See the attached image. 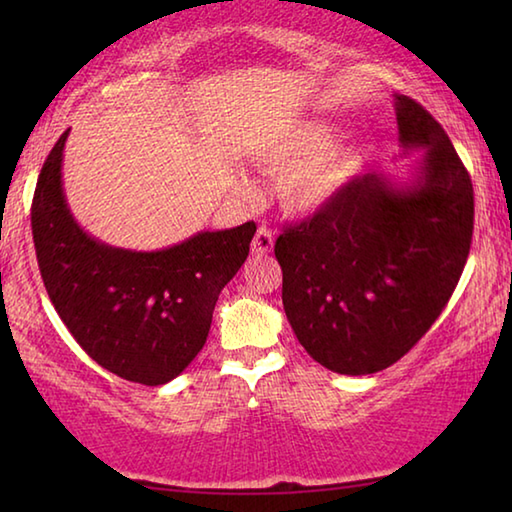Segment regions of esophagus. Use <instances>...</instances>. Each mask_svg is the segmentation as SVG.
Instances as JSON below:
<instances>
[{
	"mask_svg": "<svg viewBox=\"0 0 512 512\" xmlns=\"http://www.w3.org/2000/svg\"><path fill=\"white\" fill-rule=\"evenodd\" d=\"M250 248H253L255 255L271 253V250H273V235H271V230L266 228V225H262V228L257 230V235L253 239V244H250Z\"/></svg>",
	"mask_w": 512,
	"mask_h": 512,
	"instance_id": "obj_1",
	"label": "esophagus"
}]
</instances>
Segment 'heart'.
Returning a JSON list of instances; mask_svg holds the SVG:
<instances>
[{"label": "heart", "mask_w": 512, "mask_h": 512, "mask_svg": "<svg viewBox=\"0 0 512 512\" xmlns=\"http://www.w3.org/2000/svg\"><path fill=\"white\" fill-rule=\"evenodd\" d=\"M336 135L339 126L332 121H302L264 153L268 167L282 171L277 198L289 214L309 216L325 210L359 173L361 151L350 144H334ZM239 187L248 189L244 178H239Z\"/></svg>", "instance_id": "1"}]
</instances>
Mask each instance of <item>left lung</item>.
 <instances>
[{"instance_id": "8db88e82", "label": "left lung", "mask_w": 512, "mask_h": 512, "mask_svg": "<svg viewBox=\"0 0 512 512\" xmlns=\"http://www.w3.org/2000/svg\"><path fill=\"white\" fill-rule=\"evenodd\" d=\"M406 178H354L325 210L275 241L282 305L309 357L339 375H372L436 323L470 255L474 192L443 126L393 94Z\"/></svg>"}]
</instances>
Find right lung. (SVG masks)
<instances>
[{"instance_id":"1","label":"right lung","mask_w":512,"mask_h":512,"mask_svg":"<svg viewBox=\"0 0 512 512\" xmlns=\"http://www.w3.org/2000/svg\"><path fill=\"white\" fill-rule=\"evenodd\" d=\"M67 135L42 164L31 205L42 282L60 320L101 368L135 384H167L203 350L219 293L246 262L257 225L203 230L151 253L103 244L67 205Z\"/></svg>"}]
</instances>
